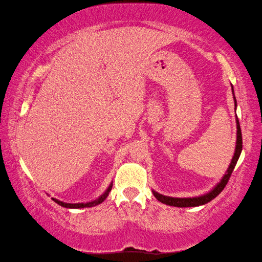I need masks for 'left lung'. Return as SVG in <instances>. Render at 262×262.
Masks as SVG:
<instances>
[{
	"label": "left lung",
	"instance_id": "obj_1",
	"mask_svg": "<svg viewBox=\"0 0 262 262\" xmlns=\"http://www.w3.org/2000/svg\"><path fill=\"white\" fill-rule=\"evenodd\" d=\"M232 94H233V88H232ZM233 99H234V107H236L237 106L236 97H233ZM236 122H237L236 150H234V155L231 159V163H230V166L228 167L227 173L223 176V178H222L220 183L215 186L214 189L210 190L209 193L201 195V196H196V198H171V196H165V195H162V194H159L157 192H155V190H152L155 198H156L159 202L165 203V205H167V206H173V207H179V208L202 206V205H206V203H208V202H210L212 199H215L217 195H219L222 190L224 189L225 186H227L230 177H231V174H232L233 168H234V166H236V164L238 162V158H239V156H241V152L243 149L242 129H241V125H239L238 119L236 120Z\"/></svg>",
	"mask_w": 262,
	"mask_h": 262
}]
</instances>
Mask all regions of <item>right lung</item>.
Instances as JSON below:
<instances>
[{
    "label": "right lung",
    "instance_id": "obj_1",
    "mask_svg": "<svg viewBox=\"0 0 262 262\" xmlns=\"http://www.w3.org/2000/svg\"><path fill=\"white\" fill-rule=\"evenodd\" d=\"M112 185H113V184H111V185L108 186V188L106 189V192H105L103 195H100V196H99L98 199H97V200L91 201V202H88V203H66V202H62V201H60V200H56V199H54V198H52V199H53V201L57 203V205H60V206L64 207V208H76V209H78V208L94 207V206L99 205V203L103 202V201L105 200V199L108 196V193L111 192V189H112Z\"/></svg>",
    "mask_w": 262,
    "mask_h": 262
}]
</instances>
